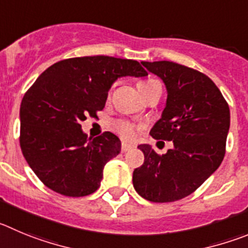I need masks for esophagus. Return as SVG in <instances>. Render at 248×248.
Wrapping results in <instances>:
<instances>
[{
    "label": "esophagus",
    "instance_id": "esophagus-1",
    "mask_svg": "<svg viewBox=\"0 0 248 248\" xmlns=\"http://www.w3.org/2000/svg\"><path fill=\"white\" fill-rule=\"evenodd\" d=\"M133 145H131V144H127V143H122V145H121V150L124 153H126V152H128V150H132L133 149Z\"/></svg>",
    "mask_w": 248,
    "mask_h": 248
}]
</instances>
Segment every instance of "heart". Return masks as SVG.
Returning <instances> with one entry per match:
<instances>
[{
    "label": "heart",
    "instance_id": "b5f03b06",
    "mask_svg": "<svg viewBox=\"0 0 248 248\" xmlns=\"http://www.w3.org/2000/svg\"><path fill=\"white\" fill-rule=\"evenodd\" d=\"M156 83V80H145V82H140L137 84L138 89H140V94L144 92L147 88H149L150 85ZM112 129L116 132L117 135L124 140H135L136 135H137V131L140 129V126H137L136 124L133 122L128 121V120H124V119H120V120H115L111 124Z\"/></svg>",
    "mask_w": 248,
    "mask_h": 248
}]
</instances>
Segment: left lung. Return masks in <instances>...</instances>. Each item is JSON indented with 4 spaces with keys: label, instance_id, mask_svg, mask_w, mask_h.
<instances>
[{
    "label": "left lung",
    "instance_id": "left-lung-1",
    "mask_svg": "<svg viewBox=\"0 0 248 248\" xmlns=\"http://www.w3.org/2000/svg\"><path fill=\"white\" fill-rule=\"evenodd\" d=\"M165 83L166 106L150 129L155 140H172L159 155L140 145L144 163L133 171V187L144 200L175 202L193 193L220 166L230 127V108L208 76L170 61L142 62Z\"/></svg>",
    "mask_w": 248,
    "mask_h": 248
}]
</instances>
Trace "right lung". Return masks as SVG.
<instances>
[{
  "label": "right lung",
  "mask_w": 248,
  "mask_h": 248,
  "mask_svg": "<svg viewBox=\"0 0 248 248\" xmlns=\"http://www.w3.org/2000/svg\"><path fill=\"white\" fill-rule=\"evenodd\" d=\"M145 77L133 60L84 56L62 60L44 71L20 104L19 143L40 181L67 197L95 192L105 164L121 152L119 137L83 133L80 122L96 117L108 89L120 77Z\"/></svg>",
  "instance_id": "obj_1"
}]
</instances>
